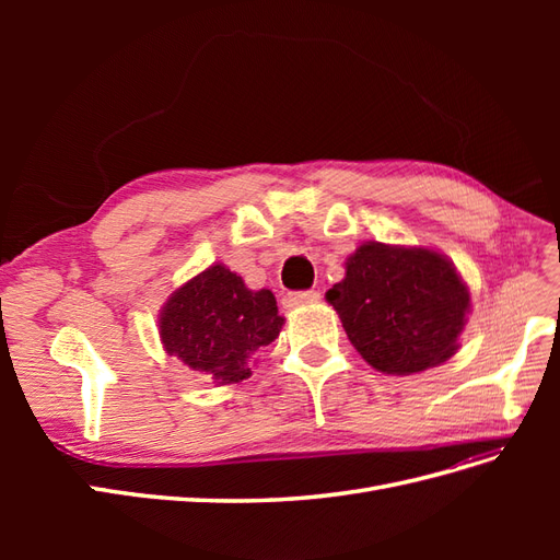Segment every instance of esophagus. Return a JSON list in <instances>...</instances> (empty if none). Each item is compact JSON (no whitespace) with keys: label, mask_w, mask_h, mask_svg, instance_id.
<instances>
[{"label":"esophagus","mask_w":560,"mask_h":560,"mask_svg":"<svg viewBox=\"0 0 560 560\" xmlns=\"http://www.w3.org/2000/svg\"><path fill=\"white\" fill-rule=\"evenodd\" d=\"M319 301V292L317 290H308V292H292L287 294L284 303L287 306H311V303Z\"/></svg>","instance_id":"obj_1"}]
</instances>
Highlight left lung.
Here are the masks:
<instances>
[{"mask_svg":"<svg viewBox=\"0 0 560 560\" xmlns=\"http://www.w3.org/2000/svg\"><path fill=\"white\" fill-rule=\"evenodd\" d=\"M327 301L362 358L383 374L409 376L446 362L469 313V292L444 254L364 243Z\"/></svg>","mask_w":560,"mask_h":560,"instance_id":"1","label":"left lung"}]
</instances>
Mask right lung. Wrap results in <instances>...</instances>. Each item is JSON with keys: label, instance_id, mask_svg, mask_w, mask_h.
I'll use <instances>...</instances> for the list:
<instances>
[{"label": "right lung", "instance_id": "add662e5", "mask_svg": "<svg viewBox=\"0 0 560 560\" xmlns=\"http://www.w3.org/2000/svg\"><path fill=\"white\" fill-rule=\"evenodd\" d=\"M282 325L273 292L247 290L222 264L179 287L159 319L165 350L219 385L247 378L252 358Z\"/></svg>", "mask_w": 560, "mask_h": 560}]
</instances>
